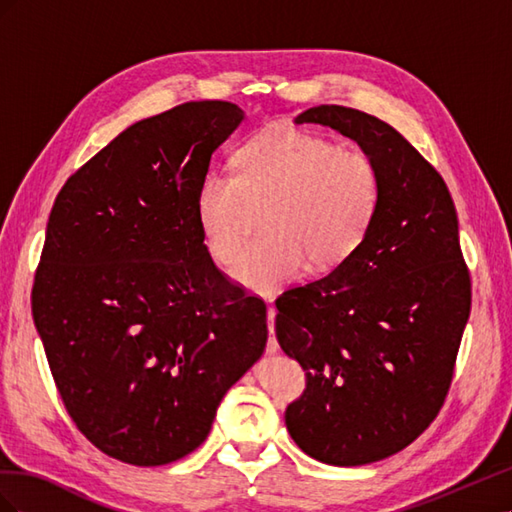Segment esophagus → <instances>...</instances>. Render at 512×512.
<instances>
[{
    "label": "esophagus",
    "instance_id": "obj_1",
    "mask_svg": "<svg viewBox=\"0 0 512 512\" xmlns=\"http://www.w3.org/2000/svg\"><path fill=\"white\" fill-rule=\"evenodd\" d=\"M267 320H269V342H267V352L269 354H277L280 352V344L275 339V307L269 305L267 309Z\"/></svg>",
    "mask_w": 512,
    "mask_h": 512
}]
</instances>
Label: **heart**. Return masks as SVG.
Here are the masks:
<instances>
[{"label": "heart", "instance_id": "obj_1", "mask_svg": "<svg viewBox=\"0 0 512 512\" xmlns=\"http://www.w3.org/2000/svg\"><path fill=\"white\" fill-rule=\"evenodd\" d=\"M237 175L209 170L198 181L194 211L209 256L222 267L237 260L250 209H265L262 237L241 254L235 282L273 297L305 265L337 269L374 226L382 179L361 151L297 128H273L247 141Z\"/></svg>", "mask_w": 512, "mask_h": 512}]
</instances>
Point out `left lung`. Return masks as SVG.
Returning <instances> with one entry per match:
<instances>
[{
    "mask_svg": "<svg viewBox=\"0 0 512 512\" xmlns=\"http://www.w3.org/2000/svg\"><path fill=\"white\" fill-rule=\"evenodd\" d=\"M294 121L348 136L382 179L359 250L275 301L277 342L307 376L286 410L290 438L329 466H365L412 444L442 408L470 318V273L444 179L395 128L335 104Z\"/></svg>",
    "mask_w": 512,
    "mask_h": 512,
    "instance_id": "left-lung-1",
    "label": "left lung"
}]
</instances>
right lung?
Segmentation results:
<instances>
[{"instance_id": "1", "label": "right lung", "mask_w": 512, "mask_h": 512, "mask_svg": "<svg viewBox=\"0 0 512 512\" xmlns=\"http://www.w3.org/2000/svg\"><path fill=\"white\" fill-rule=\"evenodd\" d=\"M243 119L205 100L132 123L66 181L46 224L32 312L57 391L83 436L132 466L203 444L267 346V305L213 265L194 211Z\"/></svg>"}]
</instances>
